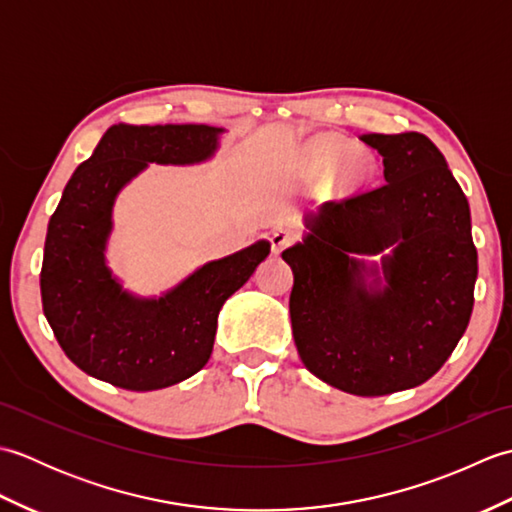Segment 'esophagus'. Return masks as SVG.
Here are the masks:
<instances>
[{"mask_svg":"<svg viewBox=\"0 0 512 512\" xmlns=\"http://www.w3.org/2000/svg\"><path fill=\"white\" fill-rule=\"evenodd\" d=\"M292 239H295V233H292L290 228H277V231L270 235V244H273L275 253H281V250L292 244Z\"/></svg>","mask_w":512,"mask_h":512,"instance_id":"34e87169","label":"esophagus"}]
</instances>
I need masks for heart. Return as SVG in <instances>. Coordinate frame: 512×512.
Instances as JSON below:
<instances>
[{"mask_svg": "<svg viewBox=\"0 0 512 512\" xmlns=\"http://www.w3.org/2000/svg\"><path fill=\"white\" fill-rule=\"evenodd\" d=\"M308 158L314 167L323 173H330L341 165V182L345 187H356L369 178L372 173V160L369 156L354 151L347 140L336 136H321L314 140L308 149Z\"/></svg>", "mask_w": 512, "mask_h": 512, "instance_id": "1", "label": "heart"}]
</instances>
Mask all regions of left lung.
Instances as JSON below:
<instances>
[{
  "instance_id": "obj_1",
  "label": "left lung",
  "mask_w": 512,
  "mask_h": 512,
  "mask_svg": "<svg viewBox=\"0 0 512 512\" xmlns=\"http://www.w3.org/2000/svg\"><path fill=\"white\" fill-rule=\"evenodd\" d=\"M361 140L383 156V187L325 204L281 257L295 273L290 319L303 365L347 394L385 396L429 380L462 339L477 250L469 202L427 136ZM389 245L386 286L367 287L375 269L353 255Z\"/></svg>"
}]
</instances>
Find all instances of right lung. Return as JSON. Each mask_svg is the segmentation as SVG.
Listing matches in <instances>:
<instances>
[{
    "mask_svg": "<svg viewBox=\"0 0 512 512\" xmlns=\"http://www.w3.org/2000/svg\"><path fill=\"white\" fill-rule=\"evenodd\" d=\"M224 129L209 125H114L65 184L48 222L41 266L43 314L70 361L129 391L180 383L213 352L217 314L270 253L253 246L195 270L158 299L129 295L105 264L118 191L147 167L211 158Z\"/></svg>",
    "mask_w": 512,
    "mask_h": 512,
    "instance_id": "add662e5",
    "label": "right lung"
}]
</instances>
